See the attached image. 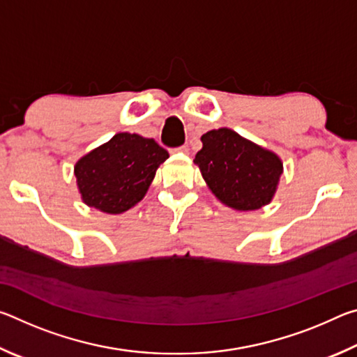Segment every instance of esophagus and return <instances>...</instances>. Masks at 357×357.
Listing matches in <instances>:
<instances>
[{"label":"esophagus","instance_id":"34e87169","mask_svg":"<svg viewBox=\"0 0 357 357\" xmlns=\"http://www.w3.org/2000/svg\"><path fill=\"white\" fill-rule=\"evenodd\" d=\"M173 151H178V153H187V146H185V144H183V146H178V148H174Z\"/></svg>","mask_w":357,"mask_h":357}]
</instances>
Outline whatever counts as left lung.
I'll list each match as a JSON object with an SVG mask.
<instances>
[{
	"label": "left lung",
	"instance_id": "8db88e82",
	"mask_svg": "<svg viewBox=\"0 0 357 357\" xmlns=\"http://www.w3.org/2000/svg\"><path fill=\"white\" fill-rule=\"evenodd\" d=\"M202 142L193 162L222 203L253 211L273 200L283 170L274 153L227 128L206 132Z\"/></svg>",
	"mask_w": 357,
	"mask_h": 357
}]
</instances>
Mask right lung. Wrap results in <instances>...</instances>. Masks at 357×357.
I'll list each match as a JSON object with an SVG mask.
<instances>
[{
  "label": "right lung",
  "instance_id": "obj_1",
  "mask_svg": "<svg viewBox=\"0 0 357 357\" xmlns=\"http://www.w3.org/2000/svg\"><path fill=\"white\" fill-rule=\"evenodd\" d=\"M167 149L153 138L121 132L82 157L75 178L83 202L108 214H119L142 200Z\"/></svg>",
  "mask_w": 357,
  "mask_h": 357
}]
</instances>
